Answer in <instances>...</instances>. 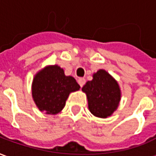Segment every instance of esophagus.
<instances>
[{"label": "esophagus", "instance_id": "esophagus-1", "mask_svg": "<svg viewBox=\"0 0 156 156\" xmlns=\"http://www.w3.org/2000/svg\"><path fill=\"white\" fill-rule=\"evenodd\" d=\"M78 84L80 85V87H83V86L85 84V83H86V80H85L84 78H78Z\"/></svg>", "mask_w": 156, "mask_h": 156}]
</instances>
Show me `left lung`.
Segmentation results:
<instances>
[{
    "instance_id": "left-lung-1",
    "label": "left lung",
    "mask_w": 156,
    "mask_h": 156,
    "mask_svg": "<svg viewBox=\"0 0 156 156\" xmlns=\"http://www.w3.org/2000/svg\"><path fill=\"white\" fill-rule=\"evenodd\" d=\"M86 94L88 109L95 117L106 119L119 107L121 99L120 87L118 82L105 69L93 74V79L82 88Z\"/></svg>"
}]
</instances>
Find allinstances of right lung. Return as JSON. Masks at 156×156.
<instances>
[{"label": "right lung", "instance_id": "add662e5", "mask_svg": "<svg viewBox=\"0 0 156 156\" xmlns=\"http://www.w3.org/2000/svg\"><path fill=\"white\" fill-rule=\"evenodd\" d=\"M80 86L72 76H66L58 65H48L39 70L32 83L33 101L40 111L58 115L64 108L66 100Z\"/></svg>", "mask_w": 156, "mask_h": 156}]
</instances>
